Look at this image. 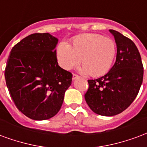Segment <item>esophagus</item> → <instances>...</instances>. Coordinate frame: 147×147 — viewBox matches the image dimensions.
Masks as SVG:
<instances>
[{
  "label": "esophagus",
  "instance_id": "34e87169",
  "mask_svg": "<svg viewBox=\"0 0 147 147\" xmlns=\"http://www.w3.org/2000/svg\"><path fill=\"white\" fill-rule=\"evenodd\" d=\"M78 78H79V76H78V75L75 74H73V80H75V79H77Z\"/></svg>",
  "mask_w": 147,
  "mask_h": 147
}]
</instances>
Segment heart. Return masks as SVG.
Segmentation results:
<instances>
[{
  "label": "heart",
  "mask_w": 147,
  "mask_h": 147,
  "mask_svg": "<svg viewBox=\"0 0 147 147\" xmlns=\"http://www.w3.org/2000/svg\"><path fill=\"white\" fill-rule=\"evenodd\" d=\"M117 53L114 40L96 34L79 35L72 40L70 45L60 42L56 49L58 63L69 70L80 63L81 71L92 77L106 74L111 68Z\"/></svg>",
  "instance_id": "obj_1"
}]
</instances>
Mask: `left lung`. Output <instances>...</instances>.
<instances>
[{"mask_svg": "<svg viewBox=\"0 0 147 147\" xmlns=\"http://www.w3.org/2000/svg\"><path fill=\"white\" fill-rule=\"evenodd\" d=\"M110 32L117 44L116 62L107 74L88 80L84 95L90 109L102 116H113L126 110L138 95L143 79V66L136 45L117 31Z\"/></svg>", "mask_w": 147, "mask_h": 147, "instance_id": "1", "label": "left lung"}]
</instances>
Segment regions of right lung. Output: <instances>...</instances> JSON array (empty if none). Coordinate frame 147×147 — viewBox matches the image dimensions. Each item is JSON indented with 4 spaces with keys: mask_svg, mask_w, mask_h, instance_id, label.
I'll use <instances>...</instances> for the list:
<instances>
[{
    "mask_svg": "<svg viewBox=\"0 0 147 147\" xmlns=\"http://www.w3.org/2000/svg\"><path fill=\"white\" fill-rule=\"evenodd\" d=\"M58 39L49 33L29 35L14 46L5 77L14 103L24 115L42 121L59 111L72 74L59 66Z\"/></svg>",
    "mask_w": 147,
    "mask_h": 147,
    "instance_id": "obj_1",
    "label": "right lung"
}]
</instances>
